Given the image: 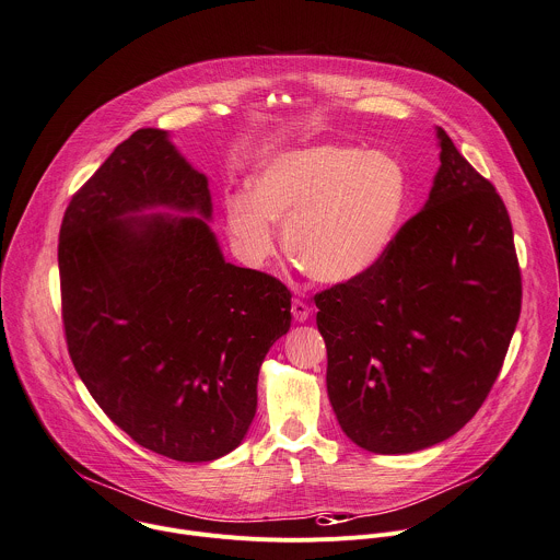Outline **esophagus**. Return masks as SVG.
I'll return each mask as SVG.
<instances>
[{
  "label": "esophagus",
  "instance_id": "34e87169",
  "mask_svg": "<svg viewBox=\"0 0 560 560\" xmlns=\"http://www.w3.org/2000/svg\"><path fill=\"white\" fill-rule=\"evenodd\" d=\"M290 312H292V318H294L296 323H303V320H307V318H310V305H307V303H303V301H299V299H294V301H292Z\"/></svg>",
  "mask_w": 560,
  "mask_h": 560
}]
</instances>
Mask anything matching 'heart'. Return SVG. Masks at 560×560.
I'll return each mask as SVG.
<instances>
[{
    "mask_svg": "<svg viewBox=\"0 0 560 560\" xmlns=\"http://www.w3.org/2000/svg\"><path fill=\"white\" fill-rule=\"evenodd\" d=\"M411 200L405 164L389 151L310 144L261 160L246 198L226 202V231L240 257L266 268L283 248L316 283L345 285L369 275L392 250Z\"/></svg>",
    "mask_w": 560,
    "mask_h": 560,
    "instance_id": "obj_1",
    "label": "heart"
}]
</instances>
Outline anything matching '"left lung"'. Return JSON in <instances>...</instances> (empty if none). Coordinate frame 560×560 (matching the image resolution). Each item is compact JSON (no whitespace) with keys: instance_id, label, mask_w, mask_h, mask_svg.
<instances>
[{"instance_id":"obj_1","label":"left lung","mask_w":560,"mask_h":560,"mask_svg":"<svg viewBox=\"0 0 560 560\" xmlns=\"http://www.w3.org/2000/svg\"><path fill=\"white\" fill-rule=\"evenodd\" d=\"M440 168L378 268L314 296L327 396L378 455L455 435L490 394L521 314V272L494 186L435 127Z\"/></svg>"}]
</instances>
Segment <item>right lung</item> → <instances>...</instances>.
Returning <instances> with one entry per match:
<instances>
[{
    "instance_id": "1",
    "label": "right lung",
    "mask_w": 560,
    "mask_h": 560,
    "mask_svg": "<svg viewBox=\"0 0 560 560\" xmlns=\"http://www.w3.org/2000/svg\"><path fill=\"white\" fill-rule=\"evenodd\" d=\"M209 177L164 129H138L72 198L59 235L74 369L136 444L175 462L235 451L290 290L224 259Z\"/></svg>"
}]
</instances>
